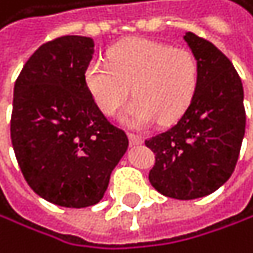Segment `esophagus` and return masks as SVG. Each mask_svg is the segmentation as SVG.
<instances>
[{
  "instance_id": "obj_1",
  "label": "esophagus",
  "mask_w": 253,
  "mask_h": 253,
  "mask_svg": "<svg viewBox=\"0 0 253 253\" xmlns=\"http://www.w3.org/2000/svg\"><path fill=\"white\" fill-rule=\"evenodd\" d=\"M127 135H129V141H130L132 144H141V143H143V137H141V135L133 133V132H129Z\"/></svg>"
}]
</instances>
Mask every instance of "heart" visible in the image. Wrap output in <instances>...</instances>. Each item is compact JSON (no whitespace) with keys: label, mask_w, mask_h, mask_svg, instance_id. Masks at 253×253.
Returning a JSON list of instances; mask_svg holds the SVG:
<instances>
[{"label":"heart","mask_w":253,"mask_h":253,"mask_svg":"<svg viewBox=\"0 0 253 253\" xmlns=\"http://www.w3.org/2000/svg\"><path fill=\"white\" fill-rule=\"evenodd\" d=\"M84 81L104 115L118 112L132 87L133 101L124 120L132 126L155 120L166 124L180 118L191 104L199 84V62L183 46L130 39L115 44L109 51V62L91 60Z\"/></svg>","instance_id":"1"}]
</instances>
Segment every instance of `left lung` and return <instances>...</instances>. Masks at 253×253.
Masks as SVG:
<instances>
[{
  "mask_svg": "<svg viewBox=\"0 0 253 253\" xmlns=\"http://www.w3.org/2000/svg\"><path fill=\"white\" fill-rule=\"evenodd\" d=\"M199 62L198 90L172 127L148 138L155 154L149 182L172 199L190 201L211 194L232 175L246 130L241 78L214 44L185 34Z\"/></svg>",
  "mask_w": 253,
  "mask_h": 253,
  "instance_id": "left-lung-1",
  "label": "left lung"
}]
</instances>
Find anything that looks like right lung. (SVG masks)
Here are the masks:
<instances>
[{"instance_id":"right-lung-1","label":"right lung","mask_w":253,"mask_h":253,"mask_svg":"<svg viewBox=\"0 0 253 253\" xmlns=\"http://www.w3.org/2000/svg\"><path fill=\"white\" fill-rule=\"evenodd\" d=\"M93 46L81 35L43 43L13 87L10 138L20 169L40 198L67 209L102 199L129 146L85 87Z\"/></svg>"}]
</instances>
